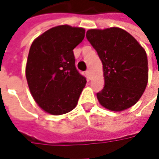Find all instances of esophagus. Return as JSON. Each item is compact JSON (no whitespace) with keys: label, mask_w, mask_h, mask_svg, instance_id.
<instances>
[{"label":"esophagus","mask_w":159,"mask_h":159,"mask_svg":"<svg viewBox=\"0 0 159 159\" xmlns=\"http://www.w3.org/2000/svg\"><path fill=\"white\" fill-rule=\"evenodd\" d=\"M86 75H87V77H88V79L90 80V70H86Z\"/></svg>","instance_id":"1"}]
</instances>
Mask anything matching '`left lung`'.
I'll return each mask as SVG.
<instances>
[{"mask_svg": "<svg viewBox=\"0 0 159 159\" xmlns=\"http://www.w3.org/2000/svg\"><path fill=\"white\" fill-rule=\"evenodd\" d=\"M86 36L102 64L104 87L96 94L99 102L114 111L135 104L148 83V59L143 47L118 27L91 29Z\"/></svg>", "mask_w": 159, "mask_h": 159, "instance_id": "left-lung-1", "label": "left lung"}]
</instances>
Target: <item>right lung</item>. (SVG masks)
I'll return each mask as SVG.
<instances>
[{
  "instance_id": "obj_1",
  "label": "right lung",
  "mask_w": 159,
  "mask_h": 159,
  "mask_svg": "<svg viewBox=\"0 0 159 159\" xmlns=\"http://www.w3.org/2000/svg\"><path fill=\"white\" fill-rule=\"evenodd\" d=\"M84 37L83 28L59 25L30 48L26 80L34 99L46 112L62 115L76 107L87 80L77 70L73 49Z\"/></svg>"
}]
</instances>
